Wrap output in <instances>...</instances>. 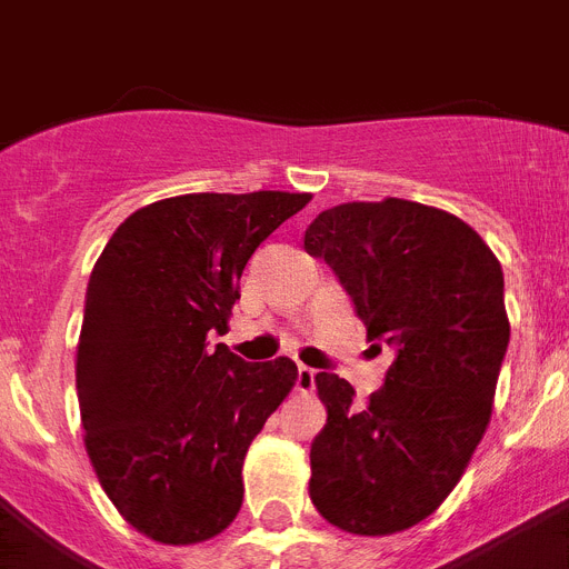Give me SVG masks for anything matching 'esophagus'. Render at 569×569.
Returning <instances> with one entry per match:
<instances>
[{
	"label": "esophagus",
	"mask_w": 569,
	"mask_h": 569,
	"mask_svg": "<svg viewBox=\"0 0 569 569\" xmlns=\"http://www.w3.org/2000/svg\"><path fill=\"white\" fill-rule=\"evenodd\" d=\"M295 388H298L300 393H312V390H315V367H307V365L298 367V381H295Z\"/></svg>",
	"instance_id": "34e87169"
}]
</instances>
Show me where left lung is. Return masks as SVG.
<instances>
[{"mask_svg": "<svg viewBox=\"0 0 569 569\" xmlns=\"http://www.w3.org/2000/svg\"><path fill=\"white\" fill-rule=\"evenodd\" d=\"M303 248L336 271L367 341L396 352L365 405L347 379L315 376L327 425L309 498L356 536L402 532L451 495L486 433L509 347L503 271L475 228L408 199L329 208Z\"/></svg>", "mask_w": 569, "mask_h": 569, "instance_id": "left-lung-1", "label": "left lung"}]
</instances>
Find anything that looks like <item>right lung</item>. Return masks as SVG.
I'll use <instances>...</instances> for the list:
<instances>
[{
	"mask_svg": "<svg viewBox=\"0 0 569 569\" xmlns=\"http://www.w3.org/2000/svg\"><path fill=\"white\" fill-rule=\"evenodd\" d=\"M309 199H161L123 219L94 262L78 343L86 451L114 509L152 541H208L240 512L246 451L298 367L248 365L204 338L228 329L248 257Z\"/></svg>",
	"mask_w": 569,
	"mask_h": 569,
	"instance_id": "1",
	"label": "right lung"
}]
</instances>
